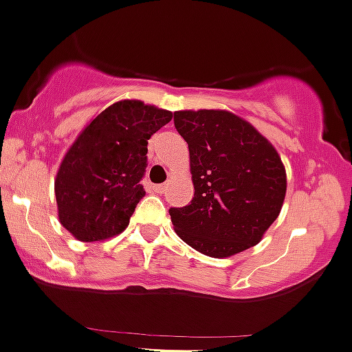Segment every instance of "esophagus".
<instances>
[{
  "label": "esophagus",
  "mask_w": 352,
  "mask_h": 352,
  "mask_svg": "<svg viewBox=\"0 0 352 352\" xmlns=\"http://www.w3.org/2000/svg\"><path fill=\"white\" fill-rule=\"evenodd\" d=\"M152 190H154L155 193H164L166 184H154V186H152Z\"/></svg>",
  "instance_id": "obj_1"
}]
</instances>
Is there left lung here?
<instances>
[{
    "label": "left lung",
    "instance_id": "left-lung-1",
    "mask_svg": "<svg viewBox=\"0 0 352 352\" xmlns=\"http://www.w3.org/2000/svg\"><path fill=\"white\" fill-rule=\"evenodd\" d=\"M175 126L188 144L195 186L186 207L169 208L176 234L214 258L255 246L286 197V169L276 148L229 111H176Z\"/></svg>",
    "mask_w": 352,
    "mask_h": 352
}]
</instances>
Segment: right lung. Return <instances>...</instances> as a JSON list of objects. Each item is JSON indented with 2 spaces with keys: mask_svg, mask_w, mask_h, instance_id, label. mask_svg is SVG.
<instances>
[{
  "mask_svg": "<svg viewBox=\"0 0 352 352\" xmlns=\"http://www.w3.org/2000/svg\"><path fill=\"white\" fill-rule=\"evenodd\" d=\"M171 111L120 100L94 118L68 148L54 179L59 222L78 241H102L124 231L144 198L148 138Z\"/></svg>",
  "mask_w": 352,
  "mask_h": 352,
  "instance_id": "1",
  "label": "right lung"
}]
</instances>
